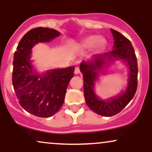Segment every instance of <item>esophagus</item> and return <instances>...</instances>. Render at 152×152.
Masks as SVG:
<instances>
[{
  "label": "esophagus",
  "instance_id": "esophagus-1",
  "mask_svg": "<svg viewBox=\"0 0 152 152\" xmlns=\"http://www.w3.org/2000/svg\"><path fill=\"white\" fill-rule=\"evenodd\" d=\"M74 73L76 74H78L80 73V69L79 67H78V66H76V68H75V71H74Z\"/></svg>",
  "mask_w": 152,
  "mask_h": 152
}]
</instances>
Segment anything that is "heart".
Listing matches in <instances>:
<instances>
[{"label": "heart", "instance_id": "b5f03b06", "mask_svg": "<svg viewBox=\"0 0 152 152\" xmlns=\"http://www.w3.org/2000/svg\"><path fill=\"white\" fill-rule=\"evenodd\" d=\"M96 42H97L96 46L99 49L104 48L106 45V41L104 38H99L96 36H91L87 38L86 39H85L84 41H83V42L82 43V45L84 47H90L93 46Z\"/></svg>", "mask_w": 152, "mask_h": 152}]
</instances>
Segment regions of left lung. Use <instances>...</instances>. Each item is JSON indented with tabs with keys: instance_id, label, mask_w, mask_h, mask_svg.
Masks as SVG:
<instances>
[{
	"instance_id": "obj_1",
	"label": "left lung",
	"mask_w": 152,
	"mask_h": 152,
	"mask_svg": "<svg viewBox=\"0 0 152 152\" xmlns=\"http://www.w3.org/2000/svg\"><path fill=\"white\" fill-rule=\"evenodd\" d=\"M114 39L113 50L103 55H97L87 62L83 61L80 65V70L83 76V93L88 107L97 114L104 116H112L117 114L131 102L137 88L138 65L133 46L128 38L118 31L111 29ZM122 59L127 62L130 68V78L127 89L119 96L109 100L99 99L93 92L95 78L98 71L107 60L113 58Z\"/></svg>"
}]
</instances>
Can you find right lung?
<instances>
[{
  "instance_id": "obj_1",
  "label": "right lung",
  "mask_w": 152,
  "mask_h": 152,
  "mask_svg": "<svg viewBox=\"0 0 152 152\" xmlns=\"http://www.w3.org/2000/svg\"><path fill=\"white\" fill-rule=\"evenodd\" d=\"M60 36L58 31L38 27L24 35L13 56L12 82L20 105L30 114L47 118L58 112L64 102L66 88L74 77V66L54 69L43 76L34 74L31 64V48Z\"/></svg>"
}]
</instances>
